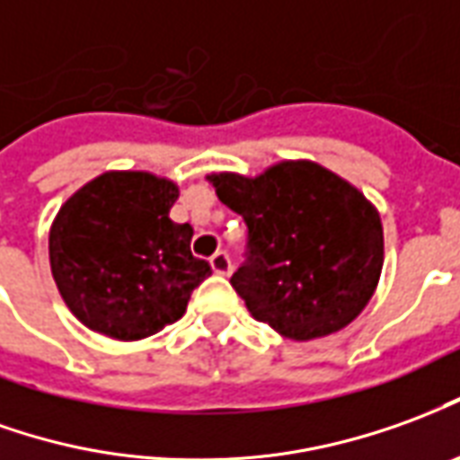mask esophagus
<instances>
[{
	"label": "esophagus",
	"mask_w": 460,
	"mask_h": 460,
	"mask_svg": "<svg viewBox=\"0 0 460 460\" xmlns=\"http://www.w3.org/2000/svg\"><path fill=\"white\" fill-rule=\"evenodd\" d=\"M211 269H214V274L219 276H229L231 274V259L226 252H217L211 256Z\"/></svg>",
	"instance_id": "34e87169"
}]
</instances>
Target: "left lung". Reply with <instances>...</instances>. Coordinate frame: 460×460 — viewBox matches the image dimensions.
Instances as JSON below:
<instances>
[{"mask_svg": "<svg viewBox=\"0 0 460 460\" xmlns=\"http://www.w3.org/2000/svg\"><path fill=\"white\" fill-rule=\"evenodd\" d=\"M207 179L246 221V261L231 286L253 319L284 339L311 341L364 311L384 269V226L356 186L306 159L259 176Z\"/></svg>", "mask_w": 460, "mask_h": 460, "instance_id": "1", "label": "left lung"}]
</instances>
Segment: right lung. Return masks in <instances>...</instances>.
Here are the masks:
<instances>
[{
    "instance_id": "1",
    "label": "right lung",
    "mask_w": 460,
    "mask_h": 460,
    "mask_svg": "<svg viewBox=\"0 0 460 460\" xmlns=\"http://www.w3.org/2000/svg\"><path fill=\"white\" fill-rule=\"evenodd\" d=\"M179 186L149 172H104L66 199L49 229L51 276L86 329L139 341L184 316L211 266L169 211Z\"/></svg>"
}]
</instances>
